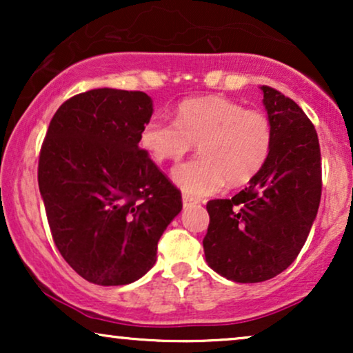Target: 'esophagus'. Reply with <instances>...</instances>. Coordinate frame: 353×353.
Listing matches in <instances>:
<instances>
[{
	"label": "esophagus",
	"instance_id": "34e87169",
	"mask_svg": "<svg viewBox=\"0 0 353 353\" xmlns=\"http://www.w3.org/2000/svg\"><path fill=\"white\" fill-rule=\"evenodd\" d=\"M197 201L196 197H191V196H188V194H183V207H191V205H194V204H197Z\"/></svg>",
	"mask_w": 353,
	"mask_h": 353
}]
</instances>
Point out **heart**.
Returning <instances> with one entry per match:
<instances>
[{"label": "heart", "mask_w": 353, "mask_h": 353, "mask_svg": "<svg viewBox=\"0 0 353 353\" xmlns=\"http://www.w3.org/2000/svg\"><path fill=\"white\" fill-rule=\"evenodd\" d=\"M139 143L159 163L181 161L197 144L201 157L173 170V181L197 199L226 181L231 186L252 181L272 156L273 127L260 110L221 96H202L178 104L175 120L149 119Z\"/></svg>", "instance_id": "heart-1"}]
</instances>
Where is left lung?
<instances>
[{"label": "left lung", "mask_w": 353, "mask_h": 353, "mask_svg": "<svg viewBox=\"0 0 353 353\" xmlns=\"http://www.w3.org/2000/svg\"><path fill=\"white\" fill-rule=\"evenodd\" d=\"M260 90L273 127L272 156L238 194L207 202L205 260L236 283H262L284 272L305 244L321 199L315 127L292 99L270 86Z\"/></svg>", "instance_id": "obj_1"}]
</instances>
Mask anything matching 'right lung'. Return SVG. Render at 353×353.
<instances>
[{
	"label": "right lung",
	"instance_id": "add662e5",
	"mask_svg": "<svg viewBox=\"0 0 353 353\" xmlns=\"http://www.w3.org/2000/svg\"><path fill=\"white\" fill-rule=\"evenodd\" d=\"M151 115L143 91L90 90L56 110L41 144L38 186L52 239L65 262L99 286L146 274L183 207L180 190L139 148Z\"/></svg>",
	"mask_w": 353,
	"mask_h": 353
}]
</instances>
